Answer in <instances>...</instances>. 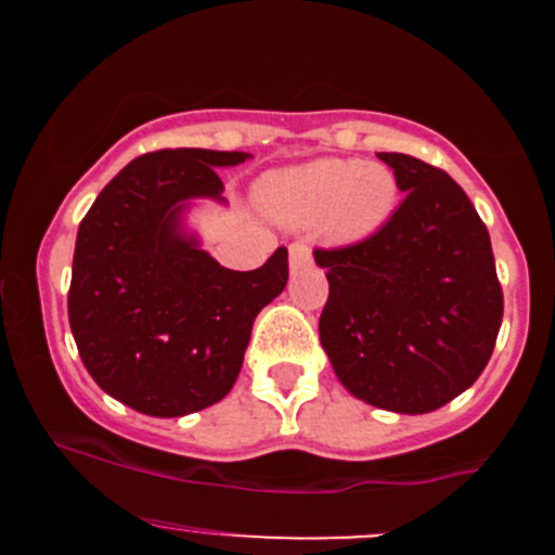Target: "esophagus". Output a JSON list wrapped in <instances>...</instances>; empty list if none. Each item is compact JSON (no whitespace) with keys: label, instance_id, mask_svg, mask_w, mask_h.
<instances>
[{"label":"esophagus","instance_id":"1","mask_svg":"<svg viewBox=\"0 0 555 555\" xmlns=\"http://www.w3.org/2000/svg\"><path fill=\"white\" fill-rule=\"evenodd\" d=\"M313 260V250H310L308 242H292L289 245V266L292 271H299L305 269V266Z\"/></svg>","mask_w":555,"mask_h":555}]
</instances>
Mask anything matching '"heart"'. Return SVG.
Listing matches in <instances>:
<instances>
[{
  "instance_id": "heart-1",
  "label": "heart",
  "mask_w": 555,
  "mask_h": 555,
  "mask_svg": "<svg viewBox=\"0 0 555 555\" xmlns=\"http://www.w3.org/2000/svg\"><path fill=\"white\" fill-rule=\"evenodd\" d=\"M258 197L266 211L286 224H323L331 237L352 242L386 224L397 208L399 182L384 164L321 158L266 175Z\"/></svg>"
}]
</instances>
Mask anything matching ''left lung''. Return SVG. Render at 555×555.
Segmentation results:
<instances>
[{
    "instance_id": "left-lung-1",
    "label": "left lung",
    "mask_w": 555,
    "mask_h": 555,
    "mask_svg": "<svg viewBox=\"0 0 555 555\" xmlns=\"http://www.w3.org/2000/svg\"><path fill=\"white\" fill-rule=\"evenodd\" d=\"M406 193L378 232L315 250L328 299L321 344L354 397L425 415L486 371L503 318L490 234L464 190L406 154H378Z\"/></svg>"
}]
</instances>
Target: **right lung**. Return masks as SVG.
Returning a JSON list of instances; mask_svg holds the SVG:
<instances>
[{
	"label": "right lung",
	"mask_w": 555,
	"mask_h": 555,
	"mask_svg": "<svg viewBox=\"0 0 555 555\" xmlns=\"http://www.w3.org/2000/svg\"><path fill=\"white\" fill-rule=\"evenodd\" d=\"M242 151L138 156L80 221L67 313L91 378L132 410L182 417L232 391L253 321L289 279L286 247L256 271L219 266L182 227L193 197L224 203L216 169Z\"/></svg>",
	"instance_id": "1"
}]
</instances>
